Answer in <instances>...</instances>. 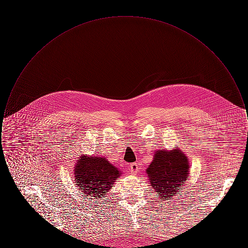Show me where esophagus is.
<instances>
[{
	"mask_svg": "<svg viewBox=\"0 0 248 248\" xmlns=\"http://www.w3.org/2000/svg\"><path fill=\"white\" fill-rule=\"evenodd\" d=\"M129 168L130 173H131L132 175H137L138 172H139V170H140V166H139L138 163H133V164H131Z\"/></svg>",
	"mask_w": 248,
	"mask_h": 248,
	"instance_id": "obj_1",
	"label": "esophagus"
}]
</instances>
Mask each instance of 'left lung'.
Returning a JSON list of instances; mask_svg holds the SVG:
<instances>
[{
  "label": "left lung",
  "instance_id": "8db88e82",
  "mask_svg": "<svg viewBox=\"0 0 248 248\" xmlns=\"http://www.w3.org/2000/svg\"><path fill=\"white\" fill-rule=\"evenodd\" d=\"M187 155L179 148L155 151L154 160L146 169L149 182L161 200L172 199L184 186L189 174Z\"/></svg>",
  "mask_w": 248,
  "mask_h": 248
}]
</instances>
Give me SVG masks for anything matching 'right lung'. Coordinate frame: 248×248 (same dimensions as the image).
<instances>
[{"mask_svg":"<svg viewBox=\"0 0 248 248\" xmlns=\"http://www.w3.org/2000/svg\"><path fill=\"white\" fill-rule=\"evenodd\" d=\"M121 175L118 168L102 156L82 154L74 166V179L78 189L86 197L94 199H102Z\"/></svg>","mask_w":248,"mask_h":248,"instance_id":"right-lung-1","label":"right lung"}]
</instances>
